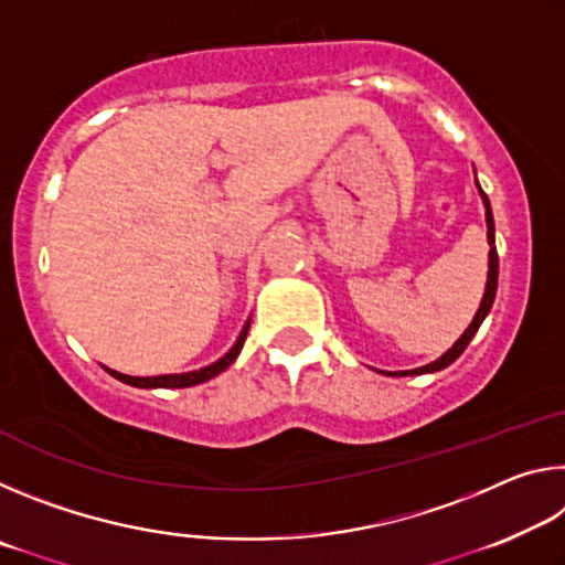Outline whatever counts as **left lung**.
I'll use <instances>...</instances> for the list:
<instances>
[{"label":"left lung","instance_id":"1","mask_svg":"<svg viewBox=\"0 0 565 565\" xmlns=\"http://www.w3.org/2000/svg\"><path fill=\"white\" fill-rule=\"evenodd\" d=\"M481 196H483V204H486V224H489V284H486V294H483V301L481 306H478L476 317L471 321V327H468L463 331V337L458 339L451 349H448L441 359L428 363V366H420V369H414V371H401V374L408 376V374H428V371H441L446 369L448 363H454L458 356H461L463 349L468 347V341L473 339V333L478 331V327H481V321L486 319V313L491 311L493 306V299H495V289H499V252H495V236H493V214H491V204H489V196H486V191L481 189Z\"/></svg>","mask_w":565,"mask_h":565}]
</instances>
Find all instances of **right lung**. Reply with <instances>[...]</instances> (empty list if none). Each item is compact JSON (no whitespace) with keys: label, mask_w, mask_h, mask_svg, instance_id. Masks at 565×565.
I'll return each instance as SVG.
<instances>
[{"label":"right lung","mask_w":565,"mask_h":565,"mask_svg":"<svg viewBox=\"0 0 565 565\" xmlns=\"http://www.w3.org/2000/svg\"><path fill=\"white\" fill-rule=\"evenodd\" d=\"M246 331H248V323H246L244 331H242V337H238V341L234 343L232 351H228L226 356L214 361L212 366H204V369H199V371H189V374L147 376V379H145V376H124V374H119V371H111V369H107V371H109V374H111L114 379H119V381H124V384L137 386V388H186V386H196V384H204V381L214 379L216 374H222L224 369L232 366L234 359L238 356V351H242V347H244Z\"/></svg>","instance_id":"right-lung-1"}]
</instances>
